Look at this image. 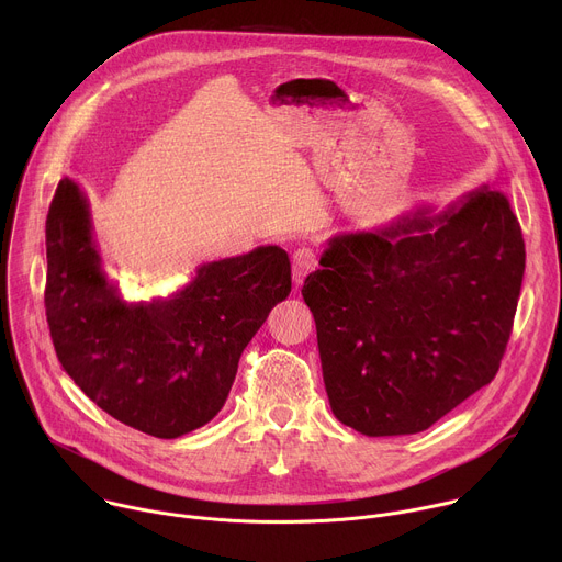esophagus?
Instances as JSON below:
<instances>
[{"instance_id": "34e87169", "label": "esophagus", "mask_w": 562, "mask_h": 562, "mask_svg": "<svg viewBox=\"0 0 562 562\" xmlns=\"http://www.w3.org/2000/svg\"><path fill=\"white\" fill-rule=\"evenodd\" d=\"M291 265H293V280H295V284H302V280H304L311 271H315V267H317V256H315L313 249L300 247V249L293 254Z\"/></svg>"}]
</instances>
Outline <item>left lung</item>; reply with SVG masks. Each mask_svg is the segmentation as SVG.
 <instances>
[{
  "label": "left lung",
  "mask_w": 562,
  "mask_h": 562,
  "mask_svg": "<svg viewBox=\"0 0 562 562\" xmlns=\"http://www.w3.org/2000/svg\"><path fill=\"white\" fill-rule=\"evenodd\" d=\"M522 273L518 217L487 184L331 237L302 297L334 416L371 438L418 434L490 384Z\"/></svg>",
  "instance_id": "1"
}]
</instances>
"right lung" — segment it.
I'll list each match as a JSON object with an SVG mask.
<instances>
[{
  "label": "right lung",
  "mask_w": 562,
  "mask_h": 562,
  "mask_svg": "<svg viewBox=\"0 0 562 562\" xmlns=\"http://www.w3.org/2000/svg\"><path fill=\"white\" fill-rule=\"evenodd\" d=\"M46 319L57 360L115 420L180 438L217 416L245 347L291 293L284 249L200 265L195 278L150 302H128L109 280L91 206L64 178L46 217Z\"/></svg>",
  "instance_id": "add662e5"
}]
</instances>
